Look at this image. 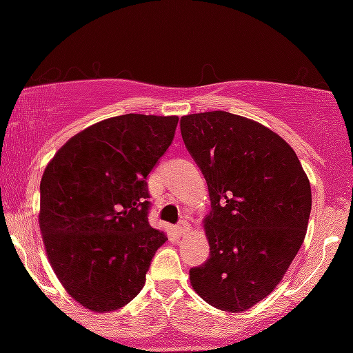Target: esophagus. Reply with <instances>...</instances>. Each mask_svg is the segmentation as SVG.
<instances>
[{
	"label": "esophagus",
	"mask_w": 353,
	"mask_h": 353,
	"mask_svg": "<svg viewBox=\"0 0 353 353\" xmlns=\"http://www.w3.org/2000/svg\"><path fill=\"white\" fill-rule=\"evenodd\" d=\"M176 230L181 234V236H185V234H188L189 230H190V224L184 219V221H181L179 224L176 225Z\"/></svg>",
	"instance_id": "obj_1"
}]
</instances>
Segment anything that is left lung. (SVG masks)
<instances>
[{
	"label": "left lung",
	"mask_w": 353,
	"mask_h": 353,
	"mask_svg": "<svg viewBox=\"0 0 353 353\" xmlns=\"http://www.w3.org/2000/svg\"><path fill=\"white\" fill-rule=\"evenodd\" d=\"M185 148L209 188L210 254L189 270L216 309L244 312L282 281L305 237L310 182L281 136L225 111L181 117Z\"/></svg>",
	"instance_id": "obj_1"
}]
</instances>
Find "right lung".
Here are the masks:
<instances>
[{
  "instance_id": "obj_1",
  "label": "right lung",
  "mask_w": 353,
  "mask_h": 353,
  "mask_svg": "<svg viewBox=\"0 0 353 353\" xmlns=\"http://www.w3.org/2000/svg\"><path fill=\"white\" fill-rule=\"evenodd\" d=\"M177 116L109 117L72 136L46 165L39 229L50 264L92 312L129 303L168 241L149 225L148 176L171 145Z\"/></svg>"
}]
</instances>
